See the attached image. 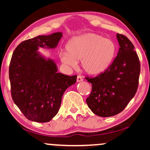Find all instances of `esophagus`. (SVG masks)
Masks as SVG:
<instances>
[{
  "mask_svg": "<svg viewBox=\"0 0 150 150\" xmlns=\"http://www.w3.org/2000/svg\"><path fill=\"white\" fill-rule=\"evenodd\" d=\"M76 81H77V82H81V81H83V77L81 76L78 75L77 79H76Z\"/></svg>",
  "mask_w": 150,
  "mask_h": 150,
  "instance_id": "obj_1",
  "label": "esophagus"
}]
</instances>
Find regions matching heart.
I'll use <instances>...</instances> for the list:
<instances>
[{
  "label": "heart",
  "instance_id": "heart-1",
  "mask_svg": "<svg viewBox=\"0 0 150 150\" xmlns=\"http://www.w3.org/2000/svg\"><path fill=\"white\" fill-rule=\"evenodd\" d=\"M67 50L59 54L63 63L74 67L81 60V66L86 73L100 74L106 70L113 61L116 46L110 39L96 33H86L69 41Z\"/></svg>",
  "mask_w": 150,
  "mask_h": 150
}]
</instances>
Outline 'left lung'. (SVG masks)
Wrapping results in <instances>:
<instances>
[{"label":"left lung","mask_w":150,"mask_h":150,"mask_svg":"<svg viewBox=\"0 0 150 150\" xmlns=\"http://www.w3.org/2000/svg\"><path fill=\"white\" fill-rule=\"evenodd\" d=\"M117 55L108 68L94 78L86 77L92 84L86 102L94 114L102 117L120 113L137 91L140 61L132 43L122 34H117Z\"/></svg>","instance_id":"obj_1"}]
</instances>
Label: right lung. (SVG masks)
I'll list each match as a JSON object with an SVG mask.
<instances>
[{"mask_svg":"<svg viewBox=\"0 0 150 150\" xmlns=\"http://www.w3.org/2000/svg\"><path fill=\"white\" fill-rule=\"evenodd\" d=\"M62 33L25 40L13 51L9 76L14 103L28 120L48 122L58 112L62 96L76 82V75L57 72L55 63L38 52L39 47L54 48Z\"/></svg>","mask_w":150,"mask_h":150,"instance_id":"1","label":"right lung"}]
</instances>
